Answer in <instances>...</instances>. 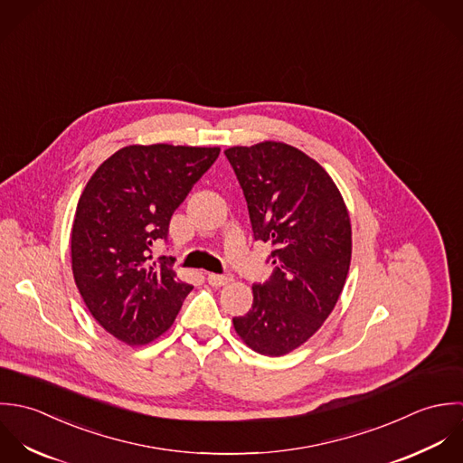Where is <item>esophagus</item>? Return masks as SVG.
<instances>
[{
    "label": "esophagus",
    "mask_w": 463,
    "mask_h": 463,
    "mask_svg": "<svg viewBox=\"0 0 463 463\" xmlns=\"http://www.w3.org/2000/svg\"><path fill=\"white\" fill-rule=\"evenodd\" d=\"M231 280L229 276H218V274H207V282L211 286H225Z\"/></svg>",
    "instance_id": "esophagus-1"
}]
</instances>
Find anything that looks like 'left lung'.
<instances>
[{
  "instance_id": "8db88e82",
  "label": "left lung",
  "mask_w": 463,
  "mask_h": 463,
  "mask_svg": "<svg viewBox=\"0 0 463 463\" xmlns=\"http://www.w3.org/2000/svg\"><path fill=\"white\" fill-rule=\"evenodd\" d=\"M225 156L243 189L256 241L272 245L274 272L252 286L254 302L234 317L256 353L282 356L331 315L349 274L353 240L345 202L327 172L295 146L265 141Z\"/></svg>"
}]
</instances>
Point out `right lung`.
Returning <instances> with one entry per match:
<instances>
[{
    "label": "right lung",
    "mask_w": 463,
    "mask_h": 463,
    "mask_svg": "<svg viewBox=\"0 0 463 463\" xmlns=\"http://www.w3.org/2000/svg\"><path fill=\"white\" fill-rule=\"evenodd\" d=\"M220 148L130 145L99 165L80 194L71 229V267L94 320L128 345L168 331L191 284L152 247Z\"/></svg>",
    "instance_id": "obj_1"
}]
</instances>
